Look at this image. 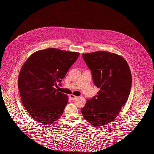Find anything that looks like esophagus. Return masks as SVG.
Returning <instances> with one entry per match:
<instances>
[{
    "mask_svg": "<svg viewBox=\"0 0 154 154\" xmlns=\"http://www.w3.org/2000/svg\"><path fill=\"white\" fill-rule=\"evenodd\" d=\"M69 97H70V99L72 100H75V99H77V96H76L74 95H69Z\"/></svg>",
    "mask_w": 154,
    "mask_h": 154,
    "instance_id": "34e87169",
    "label": "esophagus"
}]
</instances>
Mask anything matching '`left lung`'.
Returning <instances> with one entry per match:
<instances>
[{"label": "left lung", "mask_w": 154, "mask_h": 154, "mask_svg": "<svg viewBox=\"0 0 154 154\" xmlns=\"http://www.w3.org/2000/svg\"><path fill=\"white\" fill-rule=\"evenodd\" d=\"M82 57L100 91L87 100L81 112L89 124L103 126L117 117L126 102L132 85L131 72L126 60L114 53L99 51L83 54Z\"/></svg>", "instance_id": "obj_1"}]
</instances>
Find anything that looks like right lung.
<instances>
[{
	"label": "right lung",
	"mask_w": 154,
	"mask_h": 154,
	"mask_svg": "<svg viewBox=\"0 0 154 154\" xmlns=\"http://www.w3.org/2000/svg\"><path fill=\"white\" fill-rule=\"evenodd\" d=\"M79 55L50 48L33 53L23 65L18 80L21 100L37 122L48 125L62 116L69 98L54 87Z\"/></svg>",
	"instance_id": "right-lung-1"
}]
</instances>
